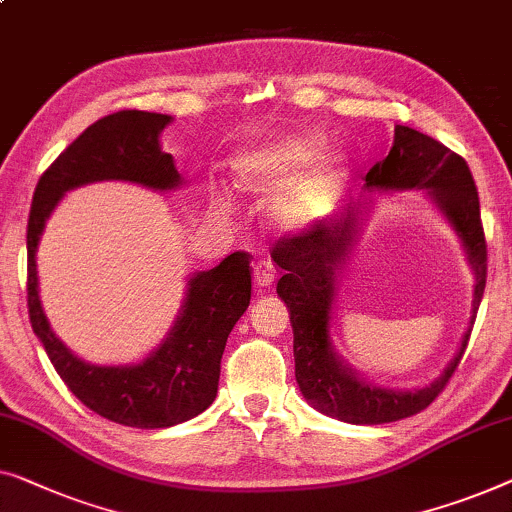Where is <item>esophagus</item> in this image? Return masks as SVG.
Returning a JSON list of instances; mask_svg holds the SVG:
<instances>
[{
	"mask_svg": "<svg viewBox=\"0 0 512 512\" xmlns=\"http://www.w3.org/2000/svg\"><path fill=\"white\" fill-rule=\"evenodd\" d=\"M274 281V268L270 261H258L254 265V286L256 288H268Z\"/></svg>",
	"mask_w": 512,
	"mask_h": 512,
	"instance_id": "34e87169",
	"label": "esophagus"
}]
</instances>
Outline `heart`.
Returning a JSON list of instances; mask_svg holds the SVG:
<instances>
[{
  "label": "heart",
  "instance_id": "heart-1",
  "mask_svg": "<svg viewBox=\"0 0 512 512\" xmlns=\"http://www.w3.org/2000/svg\"><path fill=\"white\" fill-rule=\"evenodd\" d=\"M318 152L321 140L311 133L286 136L244 157L240 180L251 191H270L284 183L272 205L274 219L284 226H307L335 205L346 180L344 161L335 154L318 159L305 173L292 176L311 164Z\"/></svg>",
  "mask_w": 512,
  "mask_h": 512
}]
</instances>
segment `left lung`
I'll return each mask as SVG.
<instances>
[{
	"instance_id": "obj_1",
	"label": "left lung",
	"mask_w": 512,
	"mask_h": 512,
	"mask_svg": "<svg viewBox=\"0 0 512 512\" xmlns=\"http://www.w3.org/2000/svg\"><path fill=\"white\" fill-rule=\"evenodd\" d=\"M367 187L429 189L455 226L476 272L473 316L478 314L487 281V242L480 219V198L466 161L446 145L411 127H395V145L365 177ZM358 207L348 205L335 221H314L298 233L281 235L272 247L274 263L284 270L277 293L291 311L295 379L311 404L328 416L353 425H381L425 411L441 395L469 344L471 328L459 353L432 385L413 392L383 390L355 379L330 346V309L335 272L355 235Z\"/></svg>"
}]
</instances>
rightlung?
<instances>
[{
  "mask_svg": "<svg viewBox=\"0 0 512 512\" xmlns=\"http://www.w3.org/2000/svg\"><path fill=\"white\" fill-rule=\"evenodd\" d=\"M168 122V115L145 110L101 117L41 175L27 221V307L36 337L57 374L87 409L138 429L180 425L214 402L226 339L251 300V256L235 251L217 268L194 274L175 328L145 362L94 367L78 360L50 330L39 300L36 247L59 198L80 184L129 180L152 189L177 187L180 173L159 145V133Z\"/></svg>",
  "mask_w": 512,
  "mask_h": 512,
  "instance_id": "add662e5",
  "label": "right lung"
}]
</instances>
